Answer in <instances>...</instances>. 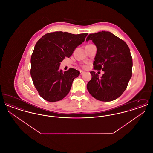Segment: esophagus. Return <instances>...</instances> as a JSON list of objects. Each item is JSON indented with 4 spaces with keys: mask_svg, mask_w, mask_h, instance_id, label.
<instances>
[{
    "mask_svg": "<svg viewBox=\"0 0 153 153\" xmlns=\"http://www.w3.org/2000/svg\"><path fill=\"white\" fill-rule=\"evenodd\" d=\"M80 75H82V74H84V73H85V72L84 71H80Z\"/></svg>",
    "mask_w": 153,
    "mask_h": 153,
    "instance_id": "esophagus-1",
    "label": "esophagus"
}]
</instances>
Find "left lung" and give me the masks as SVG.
<instances>
[{"mask_svg":"<svg viewBox=\"0 0 153 153\" xmlns=\"http://www.w3.org/2000/svg\"><path fill=\"white\" fill-rule=\"evenodd\" d=\"M92 40L97 48L94 69L104 72L101 78L94 71L88 82V91L96 99L111 102L124 92L132 76V58L130 50L123 40L109 31L90 34L86 41Z\"/></svg>","mask_w":153,"mask_h":153,"instance_id":"1","label":"left lung"}]
</instances>
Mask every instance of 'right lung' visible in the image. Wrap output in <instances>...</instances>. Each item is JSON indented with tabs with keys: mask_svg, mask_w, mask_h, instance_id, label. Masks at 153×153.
<instances>
[{
	"mask_svg": "<svg viewBox=\"0 0 153 153\" xmlns=\"http://www.w3.org/2000/svg\"><path fill=\"white\" fill-rule=\"evenodd\" d=\"M87 35L56 31L37 41L31 57L30 74L39 95L45 100L57 102L69 94L80 72L73 68L62 72L59 69L60 62L72 56Z\"/></svg>",
	"mask_w": 153,
	"mask_h": 153,
	"instance_id": "add662e5",
	"label": "right lung"
}]
</instances>
